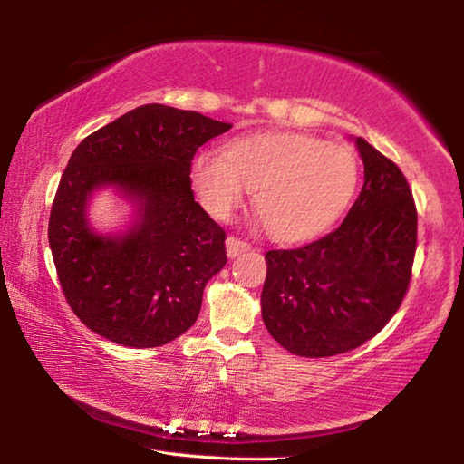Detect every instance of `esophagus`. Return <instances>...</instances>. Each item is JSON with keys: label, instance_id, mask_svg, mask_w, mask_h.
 <instances>
[{"label": "esophagus", "instance_id": "34e87169", "mask_svg": "<svg viewBox=\"0 0 464 464\" xmlns=\"http://www.w3.org/2000/svg\"><path fill=\"white\" fill-rule=\"evenodd\" d=\"M249 249V243L243 241L239 237H227V256L229 257H237L239 254H243V251Z\"/></svg>", "mask_w": 464, "mask_h": 464}]
</instances>
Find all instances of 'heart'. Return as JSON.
Wrapping results in <instances>:
<instances>
[{
  "instance_id": "b5f03b06",
  "label": "heart",
  "mask_w": 464,
  "mask_h": 464,
  "mask_svg": "<svg viewBox=\"0 0 464 464\" xmlns=\"http://www.w3.org/2000/svg\"><path fill=\"white\" fill-rule=\"evenodd\" d=\"M358 157L345 143H324L303 132H254L231 139L221 157L198 153L190 178L204 208L229 218L246 190L272 239L296 243L329 229L358 186Z\"/></svg>"
}]
</instances>
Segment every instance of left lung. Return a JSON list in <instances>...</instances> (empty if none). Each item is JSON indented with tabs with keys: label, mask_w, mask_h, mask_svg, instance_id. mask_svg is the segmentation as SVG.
<instances>
[{
	"label": "left lung",
	"mask_w": 464,
	"mask_h": 464,
	"mask_svg": "<svg viewBox=\"0 0 464 464\" xmlns=\"http://www.w3.org/2000/svg\"><path fill=\"white\" fill-rule=\"evenodd\" d=\"M364 184L335 231L296 249H270L262 319L290 354H343L401 307L418 246V210L403 171L356 139Z\"/></svg>",
	"instance_id": "8db88e82"
}]
</instances>
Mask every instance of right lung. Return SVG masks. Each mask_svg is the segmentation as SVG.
<instances>
[{
  "label": "right lung",
  "instance_id": "right-lung-1",
  "mask_svg": "<svg viewBox=\"0 0 464 464\" xmlns=\"http://www.w3.org/2000/svg\"><path fill=\"white\" fill-rule=\"evenodd\" d=\"M229 129L194 110L145 104L75 147L53 200L49 243L63 295L93 334L157 348L194 325L227 251L223 227L194 200L190 169L198 147ZM102 185L136 202L127 234L89 227L84 208Z\"/></svg>",
  "mask_w": 464,
  "mask_h": 464
}]
</instances>
